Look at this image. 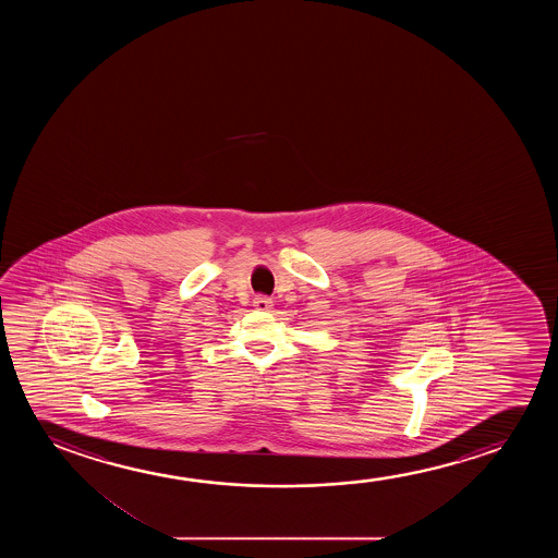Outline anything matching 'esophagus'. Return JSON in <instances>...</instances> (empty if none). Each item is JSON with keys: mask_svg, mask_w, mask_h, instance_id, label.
<instances>
[{"mask_svg": "<svg viewBox=\"0 0 558 558\" xmlns=\"http://www.w3.org/2000/svg\"><path fill=\"white\" fill-rule=\"evenodd\" d=\"M253 306H255L257 311H270V308H272V301L265 298V295H257V298L253 299Z\"/></svg>", "mask_w": 558, "mask_h": 558, "instance_id": "34e87169", "label": "esophagus"}]
</instances>
